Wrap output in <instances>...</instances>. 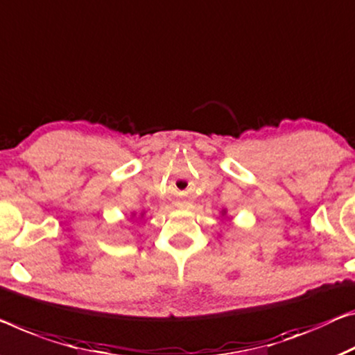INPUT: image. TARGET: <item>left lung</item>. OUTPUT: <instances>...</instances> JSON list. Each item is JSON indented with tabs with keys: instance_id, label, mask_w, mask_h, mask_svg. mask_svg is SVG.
Returning a JSON list of instances; mask_svg holds the SVG:
<instances>
[{
	"instance_id": "1",
	"label": "left lung",
	"mask_w": 355,
	"mask_h": 355,
	"mask_svg": "<svg viewBox=\"0 0 355 355\" xmlns=\"http://www.w3.org/2000/svg\"><path fill=\"white\" fill-rule=\"evenodd\" d=\"M223 215H225V214H223Z\"/></svg>"
}]
</instances>
